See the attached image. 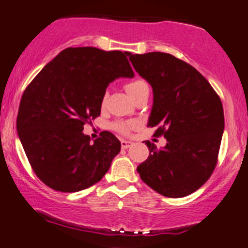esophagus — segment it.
Wrapping results in <instances>:
<instances>
[{
  "label": "esophagus",
  "instance_id": "34e87169",
  "mask_svg": "<svg viewBox=\"0 0 248 248\" xmlns=\"http://www.w3.org/2000/svg\"><path fill=\"white\" fill-rule=\"evenodd\" d=\"M133 143L132 142H127V141H121V148L122 149H128L129 147H132Z\"/></svg>",
  "mask_w": 248,
  "mask_h": 248
}]
</instances>
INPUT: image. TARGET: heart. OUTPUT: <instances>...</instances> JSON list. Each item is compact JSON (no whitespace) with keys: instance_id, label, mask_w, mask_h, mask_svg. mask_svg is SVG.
<instances>
[{"instance_id":"b5f03b06","label":"heart","mask_w":248,"mask_h":248,"mask_svg":"<svg viewBox=\"0 0 248 248\" xmlns=\"http://www.w3.org/2000/svg\"><path fill=\"white\" fill-rule=\"evenodd\" d=\"M148 85L147 82L143 80V79H134V80H130L124 84V90L128 94L130 95V98L134 99L139 93L141 92L143 88H147ZM106 94L102 96L101 99V106H105L106 104ZM139 127V124L136 121H116L112 124V128L115 130V132L122 134V135H128L133 129Z\"/></svg>"}]
</instances>
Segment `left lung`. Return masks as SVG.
<instances>
[{"label": "left lung", "instance_id": "obj_1", "mask_svg": "<svg viewBox=\"0 0 248 248\" xmlns=\"http://www.w3.org/2000/svg\"><path fill=\"white\" fill-rule=\"evenodd\" d=\"M134 69L152 85L148 127L164 136L158 149L146 141L149 156L138 167L147 186L169 198L186 197L210 178L218 162L224 109L210 82L195 67L163 52L132 55Z\"/></svg>", "mask_w": 248, "mask_h": 248}]
</instances>
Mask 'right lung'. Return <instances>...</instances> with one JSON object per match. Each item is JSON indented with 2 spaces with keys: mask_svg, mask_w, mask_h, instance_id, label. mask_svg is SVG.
Instances as JSON below:
<instances>
[{
  "mask_svg": "<svg viewBox=\"0 0 248 248\" xmlns=\"http://www.w3.org/2000/svg\"><path fill=\"white\" fill-rule=\"evenodd\" d=\"M129 52L67 47L43 67L25 88L17 132L33 172L45 186L77 192L98 183L120 153L109 132L91 142L82 133L100 115L110 81L132 78Z\"/></svg>",
  "mask_w": 248,
  "mask_h": 248,
  "instance_id": "add662e5",
  "label": "right lung"
}]
</instances>
